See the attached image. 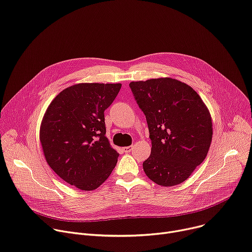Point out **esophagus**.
I'll return each instance as SVG.
<instances>
[{
  "mask_svg": "<svg viewBox=\"0 0 252 252\" xmlns=\"http://www.w3.org/2000/svg\"><path fill=\"white\" fill-rule=\"evenodd\" d=\"M132 146H129V147H126V148H124V152L126 153V154H129L131 151H132Z\"/></svg>",
  "mask_w": 252,
  "mask_h": 252,
  "instance_id": "1",
  "label": "esophagus"
}]
</instances>
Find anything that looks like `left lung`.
<instances>
[{
  "label": "left lung",
  "mask_w": 252,
  "mask_h": 252,
  "mask_svg": "<svg viewBox=\"0 0 252 252\" xmlns=\"http://www.w3.org/2000/svg\"><path fill=\"white\" fill-rule=\"evenodd\" d=\"M129 87L152 142L143 163L146 175L164 187L181 184L209 151L213 131L208 108L192 87L169 77L132 81Z\"/></svg>",
  "instance_id": "obj_1"
}]
</instances>
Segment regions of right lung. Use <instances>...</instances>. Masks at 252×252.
<instances>
[{
	"label": "right lung",
	"instance_id": "add662e5",
	"mask_svg": "<svg viewBox=\"0 0 252 252\" xmlns=\"http://www.w3.org/2000/svg\"><path fill=\"white\" fill-rule=\"evenodd\" d=\"M121 83H80L53 99L43 118L40 141L51 169L83 191L98 188L109 177L119 153L105 136L104 110Z\"/></svg>",
	"mask_w": 252,
	"mask_h": 252
}]
</instances>
